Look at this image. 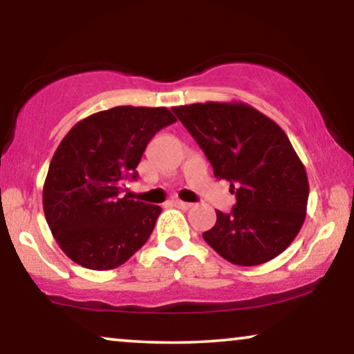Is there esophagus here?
I'll list each match as a JSON object with an SVG mask.
<instances>
[{
	"mask_svg": "<svg viewBox=\"0 0 354 354\" xmlns=\"http://www.w3.org/2000/svg\"><path fill=\"white\" fill-rule=\"evenodd\" d=\"M173 205L174 207H178V209H183V210H187V209H191L192 207V204L191 202H183V201H173Z\"/></svg>",
	"mask_w": 354,
	"mask_h": 354,
	"instance_id": "34e87169",
	"label": "esophagus"
}]
</instances>
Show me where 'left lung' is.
I'll use <instances>...</instances> for the list:
<instances>
[{"label":"left lung","mask_w":354,"mask_h":354,"mask_svg":"<svg viewBox=\"0 0 354 354\" xmlns=\"http://www.w3.org/2000/svg\"><path fill=\"white\" fill-rule=\"evenodd\" d=\"M214 167L230 181L236 205L216 210L202 234L234 266H261L293 243L306 218L309 181L285 131L243 102H205L173 106Z\"/></svg>","instance_id":"8db88e82"}]
</instances>
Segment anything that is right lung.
<instances>
[{
    "mask_svg": "<svg viewBox=\"0 0 354 354\" xmlns=\"http://www.w3.org/2000/svg\"><path fill=\"white\" fill-rule=\"evenodd\" d=\"M176 118L165 106H115L73 126L51 158L44 212L71 261L92 270L120 267L147 243L158 205L121 197L138 178L150 139Z\"/></svg>",
    "mask_w": 354,
    "mask_h": 354,
    "instance_id": "right-lung-1",
    "label": "right lung"
}]
</instances>
